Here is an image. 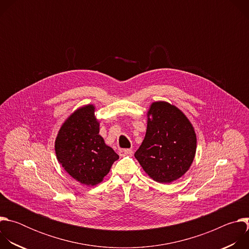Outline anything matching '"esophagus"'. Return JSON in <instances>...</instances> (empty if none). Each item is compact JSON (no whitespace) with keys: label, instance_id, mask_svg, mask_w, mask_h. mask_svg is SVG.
I'll list each match as a JSON object with an SVG mask.
<instances>
[{"label":"esophagus","instance_id":"1","mask_svg":"<svg viewBox=\"0 0 249 249\" xmlns=\"http://www.w3.org/2000/svg\"><path fill=\"white\" fill-rule=\"evenodd\" d=\"M131 154H132V150H130V149L119 150V156L120 157H127V156H130Z\"/></svg>","mask_w":249,"mask_h":249}]
</instances>
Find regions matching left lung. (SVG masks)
<instances>
[{
	"label": "left lung",
	"mask_w": 249,
	"mask_h": 249,
	"mask_svg": "<svg viewBox=\"0 0 249 249\" xmlns=\"http://www.w3.org/2000/svg\"><path fill=\"white\" fill-rule=\"evenodd\" d=\"M147 132L135 158L159 183L179 179L190 168L196 154L193 125L175 105L153 102L147 113Z\"/></svg>",
	"instance_id": "1"
}]
</instances>
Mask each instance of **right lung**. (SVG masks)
I'll use <instances>...</instances> for the list:
<instances>
[{"label":"right lung","instance_id":"obj_1","mask_svg":"<svg viewBox=\"0 0 249 249\" xmlns=\"http://www.w3.org/2000/svg\"><path fill=\"white\" fill-rule=\"evenodd\" d=\"M93 104L84 105L62 124L55 140L59 163L74 179L87 186L100 183L119 156L99 135Z\"/></svg>","mask_w":249,"mask_h":249}]
</instances>
